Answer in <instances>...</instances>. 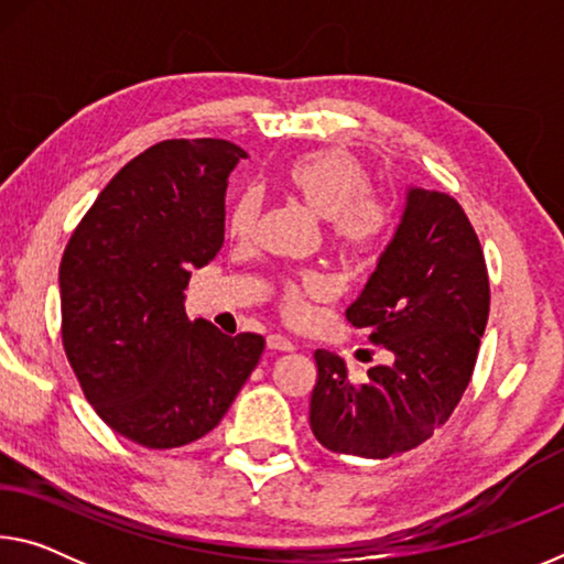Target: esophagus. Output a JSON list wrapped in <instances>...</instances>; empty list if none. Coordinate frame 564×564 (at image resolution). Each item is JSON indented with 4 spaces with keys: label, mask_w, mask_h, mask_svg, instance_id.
Segmentation results:
<instances>
[{
    "label": "esophagus",
    "mask_w": 564,
    "mask_h": 564,
    "mask_svg": "<svg viewBox=\"0 0 564 564\" xmlns=\"http://www.w3.org/2000/svg\"><path fill=\"white\" fill-rule=\"evenodd\" d=\"M269 348L279 350V352H291V350H295V343L291 338L281 336V333H273V336H269Z\"/></svg>",
    "instance_id": "obj_1"
}]
</instances>
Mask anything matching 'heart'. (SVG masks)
Listing matches in <instances>:
<instances>
[{"label":"heart","mask_w":564,"mask_h":564,"mask_svg":"<svg viewBox=\"0 0 564 564\" xmlns=\"http://www.w3.org/2000/svg\"><path fill=\"white\" fill-rule=\"evenodd\" d=\"M283 186L318 218H326V236L350 265L376 263L398 228V206L370 191V174L346 149H318L295 156L283 169ZM259 216V196L243 191L228 212V234L248 236ZM326 281L316 271L285 275L279 285L281 311L301 318L305 299H321Z\"/></svg>","instance_id":"1"}]
</instances>
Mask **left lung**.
Here are the masks:
<instances>
[{
    "instance_id": "8db88e82",
    "label": "left lung",
    "mask_w": 564,
    "mask_h": 564,
    "mask_svg": "<svg viewBox=\"0 0 564 564\" xmlns=\"http://www.w3.org/2000/svg\"><path fill=\"white\" fill-rule=\"evenodd\" d=\"M488 313V265L470 218L453 196L410 188L395 238L346 311L350 326L366 330L393 360L356 383L346 360L316 350V441L366 460L425 443L470 383Z\"/></svg>"
}]
</instances>
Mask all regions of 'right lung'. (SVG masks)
<instances>
[{
	"mask_svg": "<svg viewBox=\"0 0 564 564\" xmlns=\"http://www.w3.org/2000/svg\"><path fill=\"white\" fill-rule=\"evenodd\" d=\"M241 147L166 139L131 159L74 228L59 265L66 360L111 431L151 451L221 423L265 338L188 321L191 271L224 246L226 178Z\"/></svg>",
	"mask_w": 564,
	"mask_h": 564,
	"instance_id": "right-lung-1",
	"label": "right lung"
}]
</instances>
